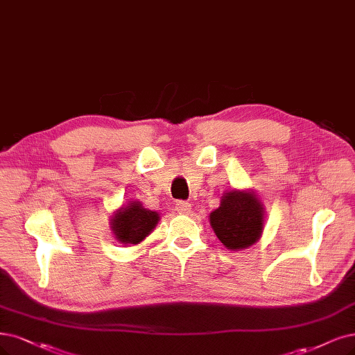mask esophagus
Here are the masks:
<instances>
[{
	"mask_svg": "<svg viewBox=\"0 0 355 355\" xmlns=\"http://www.w3.org/2000/svg\"><path fill=\"white\" fill-rule=\"evenodd\" d=\"M175 209H177V212L178 214H189L190 212V203L189 202H184V200H180V202H177V205H175Z\"/></svg>",
	"mask_w": 355,
	"mask_h": 355,
	"instance_id": "1",
	"label": "esophagus"
}]
</instances>
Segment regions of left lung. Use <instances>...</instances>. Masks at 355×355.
I'll return each instance as SVG.
<instances>
[{
  "label": "left lung",
  "instance_id": "8db88e82",
  "mask_svg": "<svg viewBox=\"0 0 355 355\" xmlns=\"http://www.w3.org/2000/svg\"><path fill=\"white\" fill-rule=\"evenodd\" d=\"M265 207L253 191L232 190L222 196L211 214V225L219 241L230 250L253 245L263 231Z\"/></svg>",
  "mask_w": 355,
  "mask_h": 355
}]
</instances>
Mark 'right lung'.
I'll use <instances>...</instances> for the list:
<instances>
[{
	"label": "right lung",
	"mask_w": 355,
	"mask_h": 355,
	"mask_svg": "<svg viewBox=\"0 0 355 355\" xmlns=\"http://www.w3.org/2000/svg\"><path fill=\"white\" fill-rule=\"evenodd\" d=\"M159 215L143 207L140 202H130L114 212L111 218V230L115 240L121 244L141 243L156 227Z\"/></svg>",
	"instance_id": "add662e5"
}]
</instances>
